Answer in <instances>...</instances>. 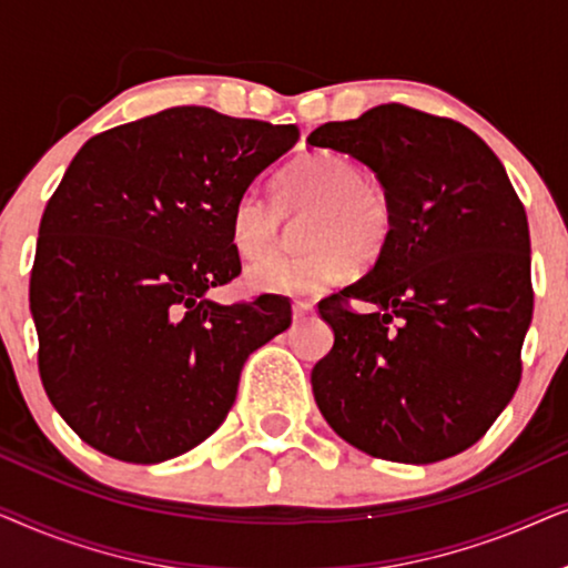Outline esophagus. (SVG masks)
Instances as JSON below:
<instances>
[{"instance_id": "34e87169", "label": "esophagus", "mask_w": 568, "mask_h": 568, "mask_svg": "<svg viewBox=\"0 0 568 568\" xmlns=\"http://www.w3.org/2000/svg\"><path fill=\"white\" fill-rule=\"evenodd\" d=\"M292 313H294V321H305L307 315L315 313V302L313 300H294Z\"/></svg>"}]
</instances>
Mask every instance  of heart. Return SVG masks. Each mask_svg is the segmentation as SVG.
Instances as JSON below:
<instances>
[{
	"instance_id": "heart-1",
	"label": "heart",
	"mask_w": 568,
	"mask_h": 568,
	"mask_svg": "<svg viewBox=\"0 0 568 568\" xmlns=\"http://www.w3.org/2000/svg\"><path fill=\"white\" fill-rule=\"evenodd\" d=\"M294 258H266L247 268V284L271 294H313L346 282L354 258L377 261L393 232V206L362 165L333 150L305 152L276 178V196L247 189L232 206V243L247 261L282 243L286 216H305Z\"/></svg>"
}]
</instances>
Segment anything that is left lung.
<instances>
[{
    "instance_id": "obj_1",
    "label": "left lung",
    "mask_w": 568,
    "mask_h": 568,
    "mask_svg": "<svg viewBox=\"0 0 568 568\" xmlns=\"http://www.w3.org/2000/svg\"><path fill=\"white\" fill-rule=\"evenodd\" d=\"M307 144L364 162L393 206L375 266L317 305L336 336L313 367L317 408L372 457L463 453L515 395L532 321L530 230L507 170L468 126L400 103L323 123Z\"/></svg>"
}]
</instances>
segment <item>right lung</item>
<instances>
[{
    "label": "right lung",
    "mask_w": 568,
    "mask_h": 568,
    "mask_svg": "<svg viewBox=\"0 0 568 568\" xmlns=\"http://www.w3.org/2000/svg\"><path fill=\"white\" fill-rule=\"evenodd\" d=\"M297 126L168 108L92 136L45 206L30 276L45 395L82 442L162 463L220 429L278 297L216 305L240 274L232 206Z\"/></svg>",
    "instance_id": "1"
}]
</instances>
